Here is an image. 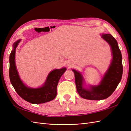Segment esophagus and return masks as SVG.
Segmentation results:
<instances>
[{"label":"esophagus","instance_id":"1","mask_svg":"<svg viewBox=\"0 0 131 131\" xmlns=\"http://www.w3.org/2000/svg\"><path fill=\"white\" fill-rule=\"evenodd\" d=\"M67 66H68L69 67H72V63H71L70 62H69V61H68V62H67Z\"/></svg>","mask_w":131,"mask_h":131}]
</instances>
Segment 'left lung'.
<instances>
[{
    "instance_id": "left-lung-1",
    "label": "left lung",
    "mask_w": 131,
    "mask_h": 131,
    "mask_svg": "<svg viewBox=\"0 0 131 131\" xmlns=\"http://www.w3.org/2000/svg\"><path fill=\"white\" fill-rule=\"evenodd\" d=\"M102 38L111 46L113 59L100 84L91 86L90 89H85L83 87V78L81 74L72 69L75 75V81L78 92L80 97L87 100H102L109 97L116 89L122 76V55L117 41L110 34H102Z\"/></svg>"
}]
</instances>
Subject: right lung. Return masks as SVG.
<instances>
[{
    "label": "right lung",
    "instance_id": "right-lung-1",
    "mask_svg": "<svg viewBox=\"0 0 131 131\" xmlns=\"http://www.w3.org/2000/svg\"><path fill=\"white\" fill-rule=\"evenodd\" d=\"M19 41L20 40L14 43L13 50L11 51L9 58V77L12 85L19 96L30 103L41 104L53 100L56 97L57 87L59 79L66 72V68L55 69L51 72L47 76L45 84L41 88H28L21 80L15 66L16 49Z\"/></svg>",
    "mask_w": 131,
    "mask_h": 131
}]
</instances>
